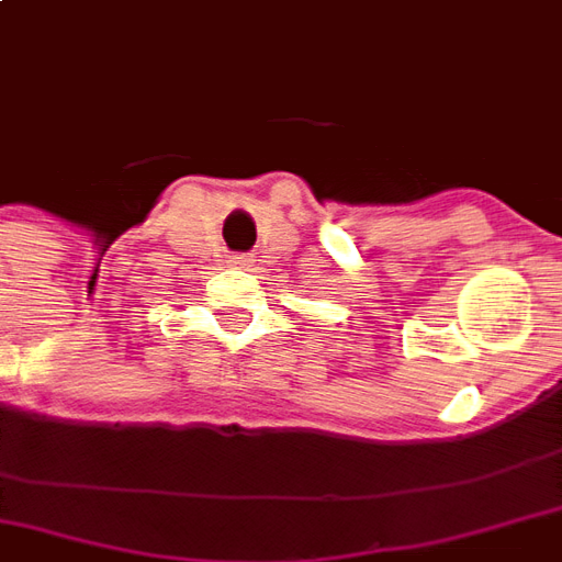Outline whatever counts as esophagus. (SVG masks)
Instances as JSON below:
<instances>
[{
    "label": "esophagus",
    "mask_w": 562,
    "mask_h": 562,
    "mask_svg": "<svg viewBox=\"0 0 562 562\" xmlns=\"http://www.w3.org/2000/svg\"><path fill=\"white\" fill-rule=\"evenodd\" d=\"M228 261H232V265H244V261H247V259H244V256H232V259H228Z\"/></svg>",
    "instance_id": "1"
}]
</instances>
